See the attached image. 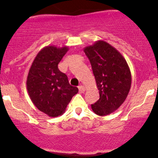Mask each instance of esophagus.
I'll return each instance as SVG.
<instances>
[{"label":"esophagus","instance_id":"1","mask_svg":"<svg viewBox=\"0 0 158 158\" xmlns=\"http://www.w3.org/2000/svg\"><path fill=\"white\" fill-rule=\"evenodd\" d=\"M85 87L83 86V85H79V92H81V93H82V92H85Z\"/></svg>","mask_w":158,"mask_h":158}]
</instances>
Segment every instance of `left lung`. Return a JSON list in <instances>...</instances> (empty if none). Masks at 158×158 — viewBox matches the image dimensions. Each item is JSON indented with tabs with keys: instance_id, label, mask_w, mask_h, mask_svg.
Listing matches in <instances>:
<instances>
[{
	"instance_id": "1",
	"label": "left lung",
	"mask_w": 158,
	"mask_h": 158,
	"mask_svg": "<svg viewBox=\"0 0 158 158\" xmlns=\"http://www.w3.org/2000/svg\"><path fill=\"white\" fill-rule=\"evenodd\" d=\"M99 91V99L91 105L92 111L106 116L117 110L128 96L131 74L126 60L114 47L103 40L84 48Z\"/></svg>"
}]
</instances>
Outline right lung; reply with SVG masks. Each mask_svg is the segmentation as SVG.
Returning a JSON list of instances; mask_svg holds the SVG:
<instances>
[{"instance_id":"obj_1","label":"right lung","mask_w":158,"mask_h":158,"mask_svg":"<svg viewBox=\"0 0 158 158\" xmlns=\"http://www.w3.org/2000/svg\"><path fill=\"white\" fill-rule=\"evenodd\" d=\"M68 50V47H44L35 57L28 73L27 89L30 99L49 117L63 114L73 96L79 92L58 69L59 63Z\"/></svg>"}]
</instances>
